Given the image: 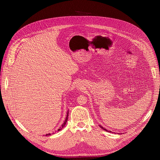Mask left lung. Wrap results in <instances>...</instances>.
I'll list each match as a JSON object with an SVG mask.
<instances>
[{
  "label": "left lung",
  "mask_w": 160,
  "mask_h": 160,
  "mask_svg": "<svg viewBox=\"0 0 160 160\" xmlns=\"http://www.w3.org/2000/svg\"><path fill=\"white\" fill-rule=\"evenodd\" d=\"M99 127H100V128H101V129H103V130H105V131H106V132H108V130H107V129H105V128H103V127H102V126H101V125H99ZM111 132V131H110V132Z\"/></svg>",
  "instance_id": "1"
}]
</instances>
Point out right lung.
Returning <instances> with one entry per match:
<instances>
[{
    "instance_id": "right-lung-1",
    "label": "right lung",
    "mask_w": 160,
    "mask_h": 160,
    "mask_svg": "<svg viewBox=\"0 0 160 160\" xmlns=\"http://www.w3.org/2000/svg\"><path fill=\"white\" fill-rule=\"evenodd\" d=\"M68 115H69V111H67V117H66V119H65V122H64V123L62 124V125H61V127L58 129V131H60L61 129H62V128H63L64 127H65V125H66V123H67V119H68ZM51 135V133H48V134H47L46 135Z\"/></svg>"
}]
</instances>
